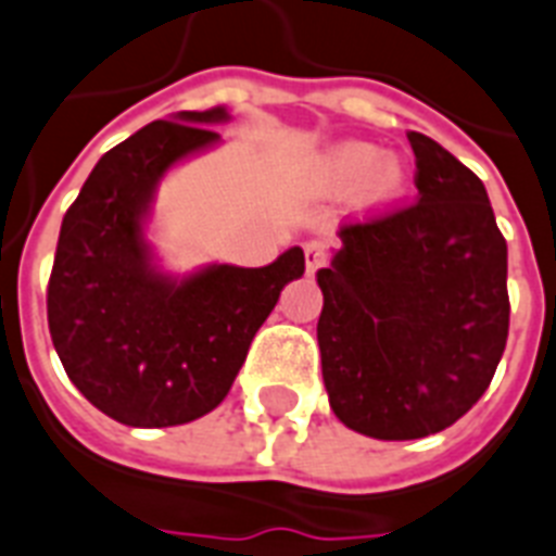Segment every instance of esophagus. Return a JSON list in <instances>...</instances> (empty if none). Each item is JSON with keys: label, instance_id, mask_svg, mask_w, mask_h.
Segmentation results:
<instances>
[{"label": "esophagus", "instance_id": "34e87169", "mask_svg": "<svg viewBox=\"0 0 556 556\" xmlns=\"http://www.w3.org/2000/svg\"><path fill=\"white\" fill-rule=\"evenodd\" d=\"M304 261H306V273H315L318 266L327 264V247H324L321 241L304 243Z\"/></svg>", "mask_w": 556, "mask_h": 556}]
</instances>
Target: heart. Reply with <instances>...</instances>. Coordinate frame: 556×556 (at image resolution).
<instances>
[{
    "label": "heart",
    "mask_w": 556,
    "mask_h": 556,
    "mask_svg": "<svg viewBox=\"0 0 556 556\" xmlns=\"http://www.w3.org/2000/svg\"><path fill=\"white\" fill-rule=\"evenodd\" d=\"M330 163L339 180H344V184H358L364 177H370L376 172V166H379V149H372L367 143H350L332 154ZM376 175H379L381 184H388L393 172L381 166Z\"/></svg>",
    "instance_id": "1"
}]
</instances>
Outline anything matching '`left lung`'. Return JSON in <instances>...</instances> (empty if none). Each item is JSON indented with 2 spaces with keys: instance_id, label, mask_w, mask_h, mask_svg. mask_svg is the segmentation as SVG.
Listing matches in <instances>:
<instances>
[{
  "instance_id": "1",
  "label": "left lung",
  "mask_w": 556,
  "mask_h": 556,
  "mask_svg": "<svg viewBox=\"0 0 556 556\" xmlns=\"http://www.w3.org/2000/svg\"><path fill=\"white\" fill-rule=\"evenodd\" d=\"M419 198L341 226L318 269L324 388L364 437L421 439L479 402L508 341V247L488 192L437 140L407 131Z\"/></svg>"
}]
</instances>
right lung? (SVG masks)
<instances>
[{
	"label": "right lung",
	"mask_w": 556,
	"mask_h": 556,
	"mask_svg": "<svg viewBox=\"0 0 556 556\" xmlns=\"http://www.w3.org/2000/svg\"><path fill=\"white\" fill-rule=\"evenodd\" d=\"M226 109L154 119L100 157L62 217L48 281V330L68 379L128 428H172L224 402L301 247L269 266L212 264L184 281L152 266L143 217L186 154L217 143Z\"/></svg>",
	"instance_id": "obj_1"
}]
</instances>
